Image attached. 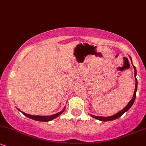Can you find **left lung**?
<instances>
[{
  "label": "left lung",
  "mask_w": 146,
  "mask_h": 146,
  "mask_svg": "<svg viewBox=\"0 0 146 146\" xmlns=\"http://www.w3.org/2000/svg\"><path fill=\"white\" fill-rule=\"evenodd\" d=\"M131 59V58H130ZM132 61V60H131ZM134 68H135V80H136V84H135V93H134V95H133V98L128 104V105L123 108V110L119 111V113H117L115 115H113V116H110V117H98V116H95V115H91L92 117H94V118L100 120V121H111V120L113 119H116L119 118V117H121L125 112H126L127 110H128L130 108V107L132 106V104H133L135 100V98H136V93H137V80L136 78V75H137V71H136V68L135 66H134Z\"/></svg>",
  "instance_id": "1"
}]
</instances>
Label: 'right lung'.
Segmentation results:
<instances>
[{
  "instance_id": "obj_1",
  "label": "right lung",
  "mask_w": 146,
  "mask_h": 146,
  "mask_svg": "<svg viewBox=\"0 0 146 146\" xmlns=\"http://www.w3.org/2000/svg\"><path fill=\"white\" fill-rule=\"evenodd\" d=\"M64 110L65 109H64L62 111L60 112V113H58L55 114V115H51V116H39V115H29V114L23 113V112H22V111L21 112L23 113V115H25V116L29 117V118H31V119H34V120H36V121H51V120L53 119L58 117V116H60V115H61V114L64 111Z\"/></svg>"
}]
</instances>
